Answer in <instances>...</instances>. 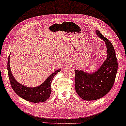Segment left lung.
Masks as SVG:
<instances>
[{"mask_svg": "<svg viewBox=\"0 0 126 126\" xmlns=\"http://www.w3.org/2000/svg\"><path fill=\"white\" fill-rule=\"evenodd\" d=\"M96 35L105 42L107 56L98 70L94 73H85L75 70V89L77 94L85 101H94L107 94L113 85L117 71V59L114 47L109 39L99 31Z\"/></svg>", "mask_w": 126, "mask_h": 126, "instance_id": "8db88e82", "label": "left lung"}]
</instances>
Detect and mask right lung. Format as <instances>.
<instances>
[{"label": "right lung", "mask_w": 126, "mask_h": 126, "mask_svg": "<svg viewBox=\"0 0 126 126\" xmlns=\"http://www.w3.org/2000/svg\"><path fill=\"white\" fill-rule=\"evenodd\" d=\"M10 55L8 58L7 70L11 86L14 91L24 99L33 103L44 102L50 97L51 94V83L55 75L60 71L57 70L40 85L36 87H28L22 85L16 80L11 72L10 66Z\"/></svg>", "instance_id": "add662e5"}]
</instances>
